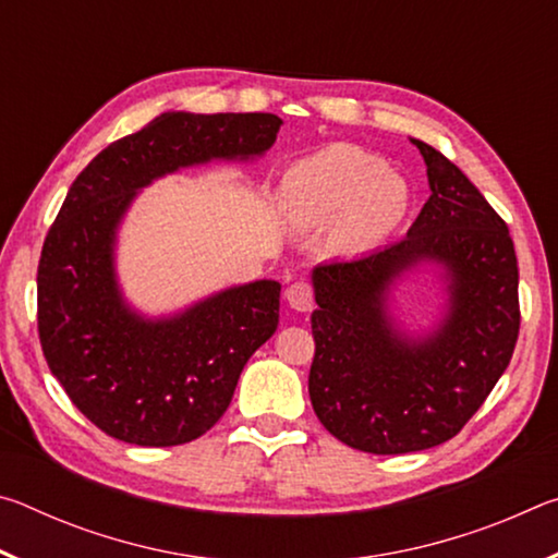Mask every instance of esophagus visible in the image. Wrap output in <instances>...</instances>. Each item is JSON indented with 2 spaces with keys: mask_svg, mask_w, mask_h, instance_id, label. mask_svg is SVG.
Here are the masks:
<instances>
[{
  "mask_svg": "<svg viewBox=\"0 0 558 558\" xmlns=\"http://www.w3.org/2000/svg\"><path fill=\"white\" fill-rule=\"evenodd\" d=\"M286 298H288V305L292 310H298V313H307V310H313V305H315L313 286H310V282H302V280L288 288Z\"/></svg>",
  "mask_w": 558,
  "mask_h": 558,
  "instance_id": "1",
  "label": "esophagus"
}]
</instances>
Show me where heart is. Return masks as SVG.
<instances>
[{"label": "heart", "mask_w": 558, "mask_h": 558, "mask_svg": "<svg viewBox=\"0 0 558 558\" xmlns=\"http://www.w3.org/2000/svg\"><path fill=\"white\" fill-rule=\"evenodd\" d=\"M280 204L300 226H337V243L364 253L384 245L409 219L411 189L381 157L329 145L288 169Z\"/></svg>", "instance_id": "obj_1"}]
</instances>
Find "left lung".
Listing matches in <instances>:
<instances>
[{
	"label": "left lung",
	"instance_id": "1",
	"mask_svg": "<svg viewBox=\"0 0 558 558\" xmlns=\"http://www.w3.org/2000/svg\"><path fill=\"white\" fill-rule=\"evenodd\" d=\"M430 196L399 243L313 268L310 401L344 446L401 456L450 440L495 389L519 335V270L507 223L438 149L411 137ZM439 288L426 328L404 323L400 290Z\"/></svg>",
	"mask_w": 558,
	"mask_h": 558
}]
</instances>
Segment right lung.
I'll list each match as a JSON object with an SVG mask.
<instances>
[{"label": "right lung", "mask_w": 558, "mask_h": 558, "mask_svg": "<svg viewBox=\"0 0 558 558\" xmlns=\"http://www.w3.org/2000/svg\"><path fill=\"white\" fill-rule=\"evenodd\" d=\"M280 128L270 112L167 110L108 145L71 184L36 276L39 337L75 409L108 436L145 448L204 436L278 329L280 282L266 278L174 313H143L120 286L118 239L145 186L189 167L256 162Z\"/></svg>", "instance_id": "right-lung-1"}]
</instances>
